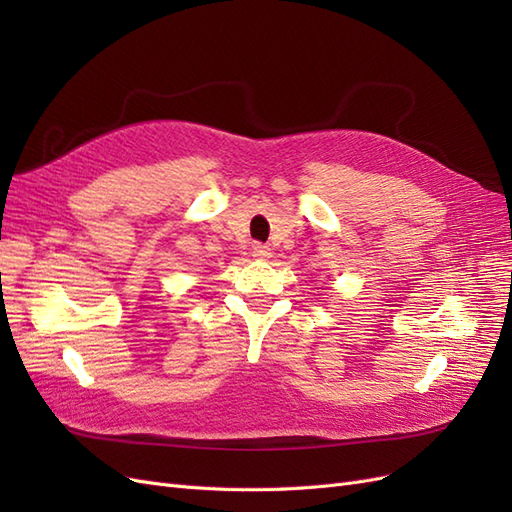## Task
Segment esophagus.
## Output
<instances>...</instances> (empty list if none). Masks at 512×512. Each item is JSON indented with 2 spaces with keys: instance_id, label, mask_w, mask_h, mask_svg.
<instances>
[{
  "instance_id": "esophagus-1",
  "label": "esophagus",
  "mask_w": 512,
  "mask_h": 512,
  "mask_svg": "<svg viewBox=\"0 0 512 512\" xmlns=\"http://www.w3.org/2000/svg\"><path fill=\"white\" fill-rule=\"evenodd\" d=\"M252 256H254V258H258V260H267V258L271 256V250H269L267 245L254 243V245H252Z\"/></svg>"
}]
</instances>
